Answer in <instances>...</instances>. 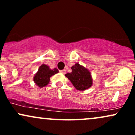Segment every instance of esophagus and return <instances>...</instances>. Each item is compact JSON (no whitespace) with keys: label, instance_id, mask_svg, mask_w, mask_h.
Returning a JSON list of instances; mask_svg holds the SVG:
<instances>
[{"label":"esophagus","instance_id":"obj_1","mask_svg":"<svg viewBox=\"0 0 135 135\" xmlns=\"http://www.w3.org/2000/svg\"><path fill=\"white\" fill-rule=\"evenodd\" d=\"M60 72H61V74H65L66 73V70L65 69L61 70H60Z\"/></svg>","mask_w":135,"mask_h":135}]
</instances>
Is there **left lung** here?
<instances>
[{"label":"left lung","mask_w":135,"mask_h":135,"mask_svg":"<svg viewBox=\"0 0 135 135\" xmlns=\"http://www.w3.org/2000/svg\"><path fill=\"white\" fill-rule=\"evenodd\" d=\"M72 72L67 73L65 76L72 83L73 86L80 91L86 90L92 85L91 74L88 69L76 63L71 67Z\"/></svg>","instance_id":"8db88e82"}]
</instances>
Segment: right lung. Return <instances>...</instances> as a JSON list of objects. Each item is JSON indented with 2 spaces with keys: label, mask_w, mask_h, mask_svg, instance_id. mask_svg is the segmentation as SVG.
<instances>
[{
  "label": "right lung",
  "mask_w": 135,
  "mask_h": 135,
  "mask_svg": "<svg viewBox=\"0 0 135 135\" xmlns=\"http://www.w3.org/2000/svg\"><path fill=\"white\" fill-rule=\"evenodd\" d=\"M59 72L57 69L51 70L46 65H42L38 70V72L34 76L33 80L35 83L40 88H43L48 84L50 77Z\"/></svg>",
  "instance_id": "1"
}]
</instances>
